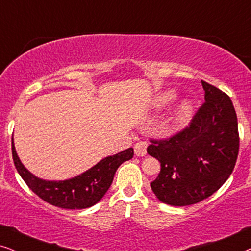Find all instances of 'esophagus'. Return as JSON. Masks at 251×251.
I'll use <instances>...</instances> for the list:
<instances>
[{
  "instance_id": "obj_1",
  "label": "esophagus",
  "mask_w": 251,
  "mask_h": 251,
  "mask_svg": "<svg viewBox=\"0 0 251 251\" xmlns=\"http://www.w3.org/2000/svg\"><path fill=\"white\" fill-rule=\"evenodd\" d=\"M146 148H148V144L145 142H139L135 144V154L137 157H144L146 154Z\"/></svg>"
}]
</instances>
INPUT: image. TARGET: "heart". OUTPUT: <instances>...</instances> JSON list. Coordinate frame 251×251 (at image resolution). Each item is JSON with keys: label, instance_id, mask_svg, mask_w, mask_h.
Wrapping results in <instances>:
<instances>
[{"label": "heart", "instance_id": "b5f03b06", "mask_svg": "<svg viewBox=\"0 0 251 251\" xmlns=\"http://www.w3.org/2000/svg\"><path fill=\"white\" fill-rule=\"evenodd\" d=\"M177 98V93L173 90H166L158 93L152 100V108L155 110H161L166 107L173 103ZM195 106L190 99H183L177 103L175 107L174 112L172 113L171 119H169V126L174 131L183 129L189 125L194 116Z\"/></svg>", "mask_w": 251, "mask_h": 251}]
</instances>
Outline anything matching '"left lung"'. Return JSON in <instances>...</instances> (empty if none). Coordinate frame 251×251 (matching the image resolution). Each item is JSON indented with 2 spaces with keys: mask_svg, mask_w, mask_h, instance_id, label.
Segmentation results:
<instances>
[{
  "mask_svg": "<svg viewBox=\"0 0 251 251\" xmlns=\"http://www.w3.org/2000/svg\"><path fill=\"white\" fill-rule=\"evenodd\" d=\"M201 85L205 103L189 128L148 148L161 166L151 189L159 201L173 206L196 204L216 193L232 174L239 153L232 100L204 80Z\"/></svg>",
  "mask_w": 251,
  "mask_h": 251,
  "instance_id": "obj_1",
  "label": "left lung"
}]
</instances>
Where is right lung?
Masks as SVG:
<instances>
[{"label":"right lung","mask_w":251,"mask_h":251,"mask_svg":"<svg viewBox=\"0 0 251 251\" xmlns=\"http://www.w3.org/2000/svg\"><path fill=\"white\" fill-rule=\"evenodd\" d=\"M132 157L133 149L129 148L101 159L93 167L77 176L68 180L48 181L35 176L23 165L12 137V158L19 175L41 200L62 209L82 210L97 204L109 189L119 166Z\"/></svg>","instance_id":"right-lung-1"}]
</instances>
